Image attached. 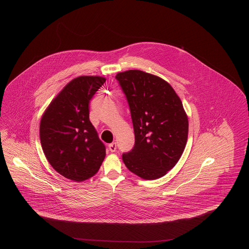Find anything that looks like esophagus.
Here are the masks:
<instances>
[{"label": "esophagus", "instance_id": "1", "mask_svg": "<svg viewBox=\"0 0 249 249\" xmlns=\"http://www.w3.org/2000/svg\"><path fill=\"white\" fill-rule=\"evenodd\" d=\"M116 149H117V143H116V142H111V143H109V150H110L111 152H115Z\"/></svg>", "mask_w": 249, "mask_h": 249}]
</instances>
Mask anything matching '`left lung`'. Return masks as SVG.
<instances>
[{
  "instance_id": "left-lung-1",
  "label": "left lung",
  "mask_w": 249,
  "mask_h": 249,
  "mask_svg": "<svg viewBox=\"0 0 249 249\" xmlns=\"http://www.w3.org/2000/svg\"><path fill=\"white\" fill-rule=\"evenodd\" d=\"M130 107L135 144L123 154L126 168L145 180L164 177L180 159L189 121L182 102L165 79L141 70L116 74Z\"/></svg>"
}]
</instances>
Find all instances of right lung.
<instances>
[{"label":"right lung","mask_w":249,"mask_h":249,"mask_svg":"<svg viewBox=\"0 0 249 249\" xmlns=\"http://www.w3.org/2000/svg\"><path fill=\"white\" fill-rule=\"evenodd\" d=\"M106 80L100 75L71 79L40 121V142L47 160L58 174L74 182L94 177L106 158V146L89 120L88 108Z\"/></svg>","instance_id":"1"}]
</instances>
